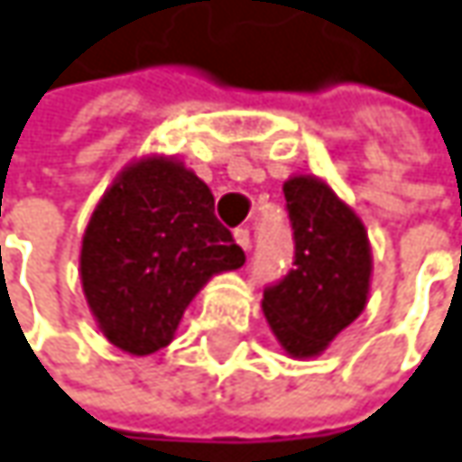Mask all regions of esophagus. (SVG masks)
<instances>
[{"label":"esophagus","mask_w":462,"mask_h":462,"mask_svg":"<svg viewBox=\"0 0 462 462\" xmlns=\"http://www.w3.org/2000/svg\"><path fill=\"white\" fill-rule=\"evenodd\" d=\"M234 239H236V244L242 246L244 252H249V246H252V234H249V228H236V231H234Z\"/></svg>","instance_id":"1"}]
</instances>
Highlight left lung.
Segmentation results:
<instances>
[{
  "label": "left lung",
  "instance_id": "8db88e82",
  "mask_svg": "<svg viewBox=\"0 0 462 462\" xmlns=\"http://www.w3.org/2000/svg\"><path fill=\"white\" fill-rule=\"evenodd\" d=\"M293 267L267 286L263 311L283 351L319 356L366 307L372 249L356 213L317 176H291L283 184Z\"/></svg>",
  "mask_w": 462,
  "mask_h": 462
}]
</instances>
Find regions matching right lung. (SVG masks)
Segmentation results:
<instances>
[{"mask_svg": "<svg viewBox=\"0 0 462 462\" xmlns=\"http://www.w3.org/2000/svg\"><path fill=\"white\" fill-rule=\"evenodd\" d=\"M208 184L179 161L129 163L85 228L80 278L101 333L132 356L169 346L213 275L244 265Z\"/></svg>", "mask_w": 462, "mask_h": 462, "instance_id": "1", "label": "right lung"}]
</instances>
